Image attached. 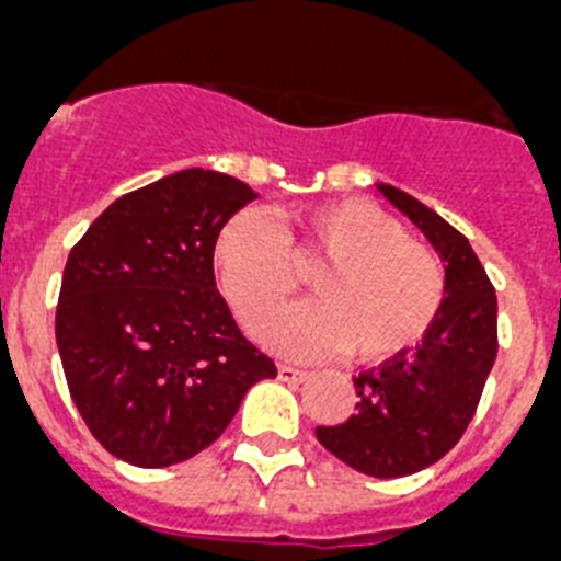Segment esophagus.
Wrapping results in <instances>:
<instances>
[{
	"mask_svg": "<svg viewBox=\"0 0 561 561\" xmlns=\"http://www.w3.org/2000/svg\"><path fill=\"white\" fill-rule=\"evenodd\" d=\"M276 377H279L282 382H305L307 371H301V368H296V366H285V363H279V368H276Z\"/></svg>",
	"mask_w": 561,
	"mask_h": 561,
	"instance_id": "obj_1",
	"label": "esophagus"
}]
</instances>
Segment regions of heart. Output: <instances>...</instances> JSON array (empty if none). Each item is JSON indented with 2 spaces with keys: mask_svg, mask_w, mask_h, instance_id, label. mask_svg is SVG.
Instances as JSON below:
<instances>
[{
  "mask_svg": "<svg viewBox=\"0 0 561 561\" xmlns=\"http://www.w3.org/2000/svg\"><path fill=\"white\" fill-rule=\"evenodd\" d=\"M318 261L316 301L285 310L262 332L282 355L350 352L363 363L391 360L425 341L447 301L442 256L368 201L293 211L285 229L240 211L211 245L220 290L245 330H256L299 287L296 268Z\"/></svg>",
  "mask_w": 561,
  "mask_h": 561,
  "instance_id": "heart-1",
  "label": "heart"
}]
</instances>
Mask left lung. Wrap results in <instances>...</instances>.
<instances>
[{
  "label": "left lung",
  "mask_w": 561,
  "mask_h": 561,
  "mask_svg": "<svg viewBox=\"0 0 561 561\" xmlns=\"http://www.w3.org/2000/svg\"><path fill=\"white\" fill-rule=\"evenodd\" d=\"M377 190L447 262V301L425 341L352 377L355 413L335 427H316V438L363 476L402 478L447 456L476 416L497 355V299L461 231L397 186Z\"/></svg>",
  "instance_id": "obj_1"
}]
</instances>
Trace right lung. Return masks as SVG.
Here are the masks:
<instances>
[{"mask_svg": "<svg viewBox=\"0 0 561 561\" xmlns=\"http://www.w3.org/2000/svg\"><path fill=\"white\" fill-rule=\"evenodd\" d=\"M256 198L181 170L117 198L72 245L55 341L85 427L111 456L159 469L206 450L276 366L237 330L211 245Z\"/></svg>", "mask_w": 561, "mask_h": 561, "instance_id": "right-lung-1", "label": "right lung"}]
</instances>
